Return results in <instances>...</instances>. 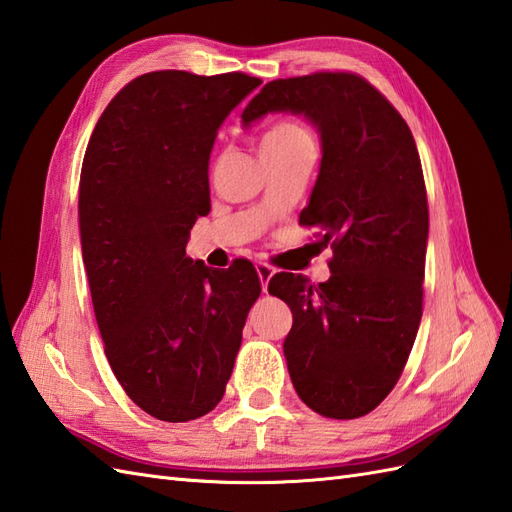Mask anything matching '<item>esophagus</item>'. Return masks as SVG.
<instances>
[{
    "label": "esophagus",
    "instance_id": "esophagus-1",
    "mask_svg": "<svg viewBox=\"0 0 512 512\" xmlns=\"http://www.w3.org/2000/svg\"><path fill=\"white\" fill-rule=\"evenodd\" d=\"M256 273H258V278H260V284H263V293H267L269 280H271L273 273H276V269H273V267L267 265V263H258V265H256Z\"/></svg>",
    "mask_w": 512,
    "mask_h": 512
}]
</instances>
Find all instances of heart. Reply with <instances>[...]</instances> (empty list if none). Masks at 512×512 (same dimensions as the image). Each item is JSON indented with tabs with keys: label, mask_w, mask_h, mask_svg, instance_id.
<instances>
[{
	"label": "heart",
	"mask_w": 512,
	"mask_h": 512,
	"mask_svg": "<svg viewBox=\"0 0 512 512\" xmlns=\"http://www.w3.org/2000/svg\"><path fill=\"white\" fill-rule=\"evenodd\" d=\"M310 132L302 126V123L282 119L271 123L267 132L263 134V149H278V147H289L299 141H308Z\"/></svg>",
	"instance_id": "1"
}]
</instances>
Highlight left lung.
Wrapping results in <instances>:
<instances>
[{
  "mask_svg": "<svg viewBox=\"0 0 512 512\" xmlns=\"http://www.w3.org/2000/svg\"><path fill=\"white\" fill-rule=\"evenodd\" d=\"M269 112L302 115L319 132L321 167L299 223L334 252L326 282L295 273L269 282L293 313L286 367L315 413L363 417L400 380L421 321L428 199L417 145L356 73L273 80L243 110V128Z\"/></svg>",
  "mask_w": 512,
  "mask_h": 512,
  "instance_id": "1",
  "label": "left lung"
}]
</instances>
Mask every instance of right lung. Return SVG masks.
I'll return each mask as SVG.
<instances>
[{
  "label": "right lung",
  "mask_w": 512,
  "mask_h": 512,
  "mask_svg": "<svg viewBox=\"0 0 512 512\" xmlns=\"http://www.w3.org/2000/svg\"><path fill=\"white\" fill-rule=\"evenodd\" d=\"M263 84L245 73L152 71L112 97L86 147L80 239L106 358L145 413L182 423L226 393L260 278L186 256L210 210L217 130Z\"/></svg>",
  "instance_id": "obj_1"
}]
</instances>
